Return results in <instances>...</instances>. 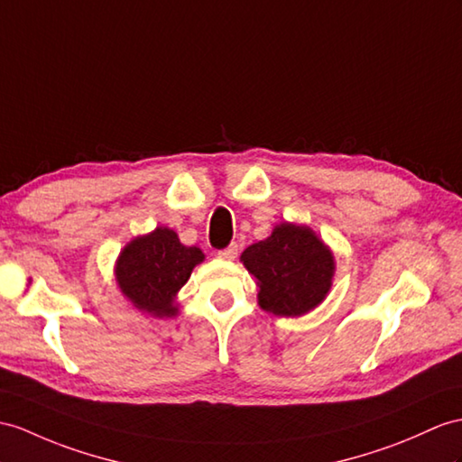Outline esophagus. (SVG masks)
Listing matches in <instances>:
<instances>
[{
  "label": "esophagus",
  "mask_w": 462,
  "mask_h": 462,
  "mask_svg": "<svg viewBox=\"0 0 462 462\" xmlns=\"http://www.w3.org/2000/svg\"><path fill=\"white\" fill-rule=\"evenodd\" d=\"M237 253H239V245L237 243H231L229 246H225V249H221L217 253V256L223 258V261H233V258H237Z\"/></svg>",
  "instance_id": "obj_1"
}]
</instances>
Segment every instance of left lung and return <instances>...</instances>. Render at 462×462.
Here are the masks:
<instances>
[{
  "instance_id": "1",
  "label": "left lung",
  "mask_w": 462,
  "mask_h": 462,
  "mask_svg": "<svg viewBox=\"0 0 462 462\" xmlns=\"http://www.w3.org/2000/svg\"><path fill=\"white\" fill-rule=\"evenodd\" d=\"M241 261L256 280L258 306L274 316H303L333 284V253L306 225H276L268 239L246 246Z\"/></svg>"
}]
</instances>
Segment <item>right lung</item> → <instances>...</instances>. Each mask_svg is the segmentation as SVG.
Instances as JSON below:
<instances>
[{
  "instance_id": "obj_1",
  "label": "right lung",
  "mask_w": 462,
  "mask_h": 462,
  "mask_svg": "<svg viewBox=\"0 0 462 462\" xmlns=\"http://www.w3.org/2000/svg\"><path fill=\"white\" fill-rule=\"evenodd\" d=\"M204 258L198 246L180 243L172 229L156 227L121 251L116 280L134 308L154 318H172L178 313V290Z\"/></svg>"
}]
</instances>
